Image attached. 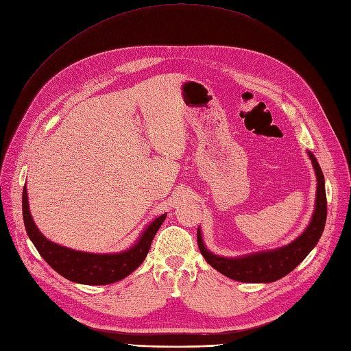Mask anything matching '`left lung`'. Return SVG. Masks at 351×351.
<instances>
[{"mask_svg":"<svg viewBox=\"0 0 351 351\" xmlns=\"http://www.w3.org/2000/svg\"><path fill=\"white\" fill-rule=\"evenodd\" d=\"M307 154L311 159L317 176V193L313 218L306 228V231L298 238H295L291 243L277 250L254 252L238 258H225L212 254L206 250L201 230L197 228V247H199L201 254L210 267L223 274L225 277L235 281L274 282L291 272L311 252L324 231L327 219V197L322 167H319L311 152H307Z\"/></svg>","mask_w":351,"mask_h":351,"instance_id":"left-lung-1","label":"left lung"}]
</instances>
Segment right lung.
Returning a JSON list of instances; mask_svg holds the SVG:
<instances>
[{"instance_id":"1","label":"right lung","mask_w":351,"mask_h":351,"mask_svg":"<svg viewBox=\"0 0 351 351\" xmlns=\"http://www.w3.org/2000/svg\"><path fill=\"white\" fill-rule=\"evenodd\" d=\"M23 218L28 238L54 271L64 278L86 285H108L126 278L143 261L166 213L152 221L133 247L116 254H91L66 248L45 238L29 213L27 188L23 189Z\"/></svg>"}]
</instances>
